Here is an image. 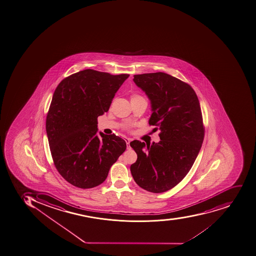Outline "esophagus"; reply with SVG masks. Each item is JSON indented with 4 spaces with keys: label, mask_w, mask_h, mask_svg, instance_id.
Returning <instances> with one entry per match:
<instances>
[{
    "label": "esophagus",
    "mask_w": 256,
    "mask_h": 256,
    "mask_svg": "<svg viewBox=\"0 0 256 256\" xmlns=\"http://www.w3.org/2000/svg\"><path fill=\"white\" fill-rule=\"evenodd\" d=\"M124 140L126 141V144H127V148L130 149L131 147H130V142L132 141V139L130 138H128V137H124Z\"/></svg>",
    "instance_id": "34e87169"
}]
</instances>
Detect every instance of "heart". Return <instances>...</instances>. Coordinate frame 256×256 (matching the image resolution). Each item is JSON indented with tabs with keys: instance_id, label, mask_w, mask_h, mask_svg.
Listing matches in <instances>:
<instances>
[{
	"instance_id": "heart-1",
	"label": "heart",
	"mask_w": 256,
	"mask_h": 256,
	"mask_svg": "<svg viewBox=\"0 0 256 256\" xmlns=\"http://www.w3.org/2000/svg\"><path fill=\"white\" fill-rule=\"evenodd\" d=\"M145 100L142 96L139 95V94H133L131 96V102L133 100Z\"/></svg>"
}]
</instances>
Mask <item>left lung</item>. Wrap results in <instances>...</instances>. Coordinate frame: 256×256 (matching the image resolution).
Segmentation results:
<instances>
[{"label":"left lung","instance_id":"8db88e82","mask_svg":"<svg viewBox=\"0 0 256 256\" xmlns=\"http://www.w3.org/2000/svg\"><path fill=\"white\" fill-rule=\"evenodd\" d=\"M133 82L151 100L149 125L160 130L158 144L130 143L137 154L130 170L140 188L165 192L182 180L192 168L204 138L198 98L192 88L164 72L134 75Z\"/></svg>","mask_w":256,"mask_h":256}]
</instances>
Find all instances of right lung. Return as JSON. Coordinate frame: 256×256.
<instances>
[{
  "label": "right lung",
  "instance_id": "add662e5",
  "mask_svg": "<svg viewBox=\"0 0 256 256\" xmlns=\"http://www.w3.org/2000/svg\"><path fill=\"white\" fill-rule=\"evenodd\" d=\"M128 74L86 70L62 80L46 117V132L56 168L80 188L102 184L126 150L124 140L98 132V117L108 111Z\"/></svg>",
  "mask_w": 256,
  "mask_h": 256
}]
</instances>
